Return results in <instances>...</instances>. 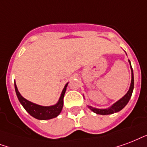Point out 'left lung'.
Masks as SVG:
<instances>
[{"instance_id":"1","label":"left lung","mask_w":147,"mask_h":147,"mask_svg":"<svg viewBox=\"0 0 147 147\" xmlns=\"http://www.w3.org/2000/svg\"><path fill=\"white\" fill-rule=\"evenodd\" d=\"M129 63H130V61H129ZM130 67H131V64H130ZM131 72H132V80H131V84H130V86H129V89L128 90V92L127 93V94L125 95L123 97L120 99V100H118L117 103H115L111 107L108 108V109H103V110H101V109H96V108L92 107H89V108L92 111H94V113H96L97 114H101V115H108V114H112V113H117L118 111H120L125 106L127 105L128 102H129V99L132 96V93H133V90H134V72H133V69H132L131 67Z\"/></svg>"}]
</instances>
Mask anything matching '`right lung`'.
I'll use <instances>...</instances> for the list:
<instances>
[{
    "label": "right lung",
    "mask_w": 147,
    "mask_h": 147,
    "mask_svg": "<svg viewBox=\"0 0 147 147\" xmlns=\"http://www.w3.org/2000/svg\"><path fill=\"white\" fill-rule=\"evenodd\" d=\"M67 84H66L65 86H64L58 103L56 105L51 106V107H43V106H40L34 103H31L30 101L24 98L20 95V94L18 91V87L16 86V84H14V87H15V91L18 100L25 110L29 113V114L31 115L32 117H34L36 119L44 120L54 118L61 113L63 105V96H64Z\"/></svg>",
    "instance_id": "add662e5"
}]
</instances>
